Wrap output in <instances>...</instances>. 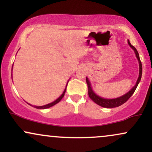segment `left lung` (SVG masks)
Returning a JSON list of instances; mask_svg holds the SVG:
<instances>
[{"label":"left lung","mask_w":152,"mask_h":152,"mask_svg":"<svg viewBox=\"0 0 152 152\" xmlns=\"http://www.w3.org/2000/svg\"><path fill=\"white\" fill-rule=\"evenodd\" d=\"M128 43L129 45L131 48H132L134 50L136 54V56L138 59V61H139V78H138L137 83L134 86L133 88L131 89L128 93H126L124 95L118 97V98H116V99H104L102 98V97L99 96L98 95H96L95 93L94 92V91L92 90L91 87V83L89 81H88V78L86 77V83L87 85H88V96H89L90 99L93 101L94 102H95L96 104H98V105L102 106V107L104 108H114V107H118V106L122 105L123 104H124L125 102L128 101V99L130 98L131 96H132V94L134 93L135 91L136 88L139 84V81H141V78H142V62H141L140 58H139V53H138L137 50L136 49V48L134 46H132L131 44L129 41H128Z\"/></svg>","instance_id":"obj_1"}]
</instances>
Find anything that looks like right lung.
<instances>
[{"label":"right lung","instance_id":"right-lung-1","mask_svg":"<svg viewBox=\"0 0 152 152\" xmlns=\"http://www.w3.org/2000/svg\"><path fill=\"white\" fill-rule=\"evenodd\" d=\"M68 82H69V81H68ZM67 84H68V83H67ZM67 84H66V88H65V89H64V92H63V94H61V96L59 97V98L57 99L56 100V101H54L53 102H52V103H50V104H46V105H44V106H34V107L36 108V109H48V108H50V107H51V106H54V105H55V104H58V103L59 102H60V101L61 100V99H63V97L64 96V94H65V92H66V87H67Z\"/></svg>","mask_w":152,"mask_h":152}]
</instances>
